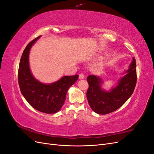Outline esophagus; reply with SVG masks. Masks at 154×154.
Masks as SVG:
<instances>
[{
	"label": "esophagus",
	"instance_id": "obj_1",
	"mask_svg": "<svg viewBox=\"0 0 154 154\" xmlns=\"http://www.w3.org/2000/svg\"><path fill=\"white\" fill-rule=\"evenodd\" d=\"M84 78H85L84 74H83V73L80 74V75H79V78H80V79H84Z\"/></svg>",
	"mask_w": 154,
	"mask_h": 154
}]
</instances>
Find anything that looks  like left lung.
I'll use <instances>...</instances> for the list:
<instances>
[{
  "instance_id": "1",
  "label": "left lung",
  "mask_w": 154,
  "mask_h": 154,
  "mask_svg": "<svg viewBox=\"0 0 154 154\" xmlns=\"http://www.w3.org/2000/svg\"><path fill=\"white\" fill-rule=\"evenodd\" d=\"M125 75L118 85L109 91L101 88L100 77L89 75L87 77L88 88L87 98L92 110L98 114H107L118 109L133 94L137 82L136 59L132 58Z\"/></svg>"
}]
</instances>
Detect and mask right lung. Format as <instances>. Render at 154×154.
Here are the masks:
<instances>
[{
  "label": "right lung",
  "mask_w": 154,
  "mask_h": 154,
  "mask_svg": "<svg viewBox=\"0 0 154 154\" xmlns=\"http://www.w3.org/2000/svg\"><path fill=\"white\" fill-rule=\"evenodd\" d=\"M40 37L29 43L22 53L18 67V85L22 94L34 109L44 113L54 114L61 109L69 88L78 80L79 76H64L50 84L35 79L29 68V54L32 45Z\"/></svg>",
  "instance_id": "right-lung-1"
}]
</instances>
